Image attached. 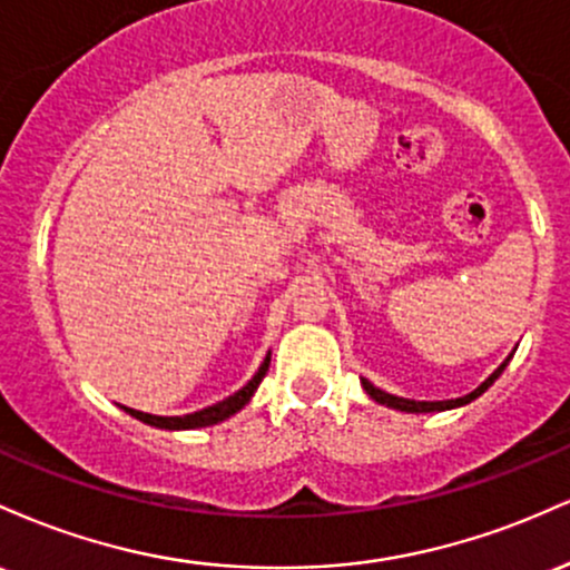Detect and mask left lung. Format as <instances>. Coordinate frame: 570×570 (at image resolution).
<instances>
[{"instance_id":"left-lung-1","label":"left lung","mask_w":570,"mask_h":570,"mask_svg":"<svg viewBox=\"0 0 570 570\" xmlns=\"http://www.w3.org/2000/svg\"><path fill=\"white\" fill-rule=\"evenodd\" d=\"M507 364H509V358H507V362L501 364L499 370L493 372V375L488 377L485 383L480 385V389H474L472 394H466V396H461V399H448V402H410V399H402V396H394V394H385V391L377 389V385H372L370 381H362V383H364V391H367V394H370L372 399H375V402L385 404V407H394V410H402V412H440V410H453V407H461V404L474 402L476 396L485 394V391L490 389V385L495 383V377H499L501 372L507 370Z\"/></svg>"}]
</instances>
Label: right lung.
<instances>
[{
	"label": "right lung",
	"mask_w": 570,
	"mask_h": 570,
	"mask_svg": "<svg viewBox=\"0 0 570 570\" xmlns=\"http://www.w3.org/2000/svg\"><path fill=\"white\" fill-rule=\"evenodd\" d=\"M267 367H271V353H267L265 362H263V367H259L257 375H254L252 381H248V383L244 385V389L235 391L233 396L222 399V402H217V404H212V407L193 412V415L160 417V415H149V412H139V410H130V407H126V412H130V415L139 417V421H144V423H149V426H158V429H171V431H176V429H203V426H212V423L225 421V417H230L233 412H238L240 407H244L248 399H252L254 391H257V385L263 383Z\"/></svg>",
	"instance_id": "add662e5"
}]
</instances>
